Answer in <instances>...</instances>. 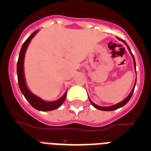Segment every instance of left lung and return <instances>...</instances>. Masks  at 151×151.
Returning a JSON list of instances; mask_svg holds the SVG:
<instances>
[{
  "instance_id": "8db88e82",
  "label": "left lung",
  "mask_w": 151,
  "mask_h": 151,
  "mask_svg": "<svg viewBox=\"0 0 151 151\" xmlns=\"http://www.w3.org/2000/svg\"><path fill=\"white\" fill-rule=\"evenodd\" d=\"M119 39L121 40V41H123L124 43H125V45H127V44H126V42H125V41H123V40H122V39H121V38H119ZM127 47H128V49H129V51H130L131 54H132V57H133V60H134V69H135V71H136V63H135V60H134V56H133L132 53V51H131L130 48H129V47L128 46V45H127ZM136 82H137V78H136L135 82H134V87H133L132 91H131V93H130V94H129V95L128 96V97H126V98H125V99H124L123 101H121V102H119V104H117L113 105V106H98V105L95 104H94V103L92 102V101H91L90 98H89V97H88V98H89V101H90L91 104L93 105V106H94V107L96 108V109H97V110H104V111H112V110H117V109H119V108H120V107H122V106H125V105L126 104H127L128 102H129V100L131 99V97H132V94H133V92H134V87H135V85H136Z\"/></svg>"
}]
</instances>
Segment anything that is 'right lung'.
I'll return each mask as SVG.
<instances>
[{"label": "right lung", "instance_id": "right-lung-1", "mask_svg": "<svg viewBox=\"0 0 151 151\" xmlns=\"http://www.w3.org/2000/svg\"><path fill=\"white\" fill-rule=\"evenodd\" d=\"M38 31H35L32 34L29 36V38L26 39V41L23 43L21 48L19 55L18 62H17V78H18V83L19 88H20L21 92L26 97L28 102L32 105V106L36 109V110H40V111H50V110H54L57 109L58 107L63 104L65 99L66 97V92L63 94L61 98L57 100V101H51V102H47V101H43L38 96L35 95L32 92L29 91L28 87L26 86V80H25V76H24V58H25V54H26V49L30 43L31 40L35 35V34L38 32Z\"/></svg>", "mask_w": 151, "mask_h": 151}]
</instances>
